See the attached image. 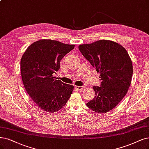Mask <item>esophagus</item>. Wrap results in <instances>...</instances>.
Returning a JSON list of instances; mask_svg holds the SVG:
<instances>
[{
	"label": "esophagus",
	"instance_id": "34e87169",
	"mask_svg": "<svg viewBox=\"0 0 149 149\" xmlns=\"http://www.w3.org/2000/svg\"><path fill=\"white\" fill-rule=\"evenodd\" d=\"M75 89H77V90H83V89L84 88V86H75Z\"/></svg>",
	"mask_w": 149,
	"mask_h": 149
}]
</instances>
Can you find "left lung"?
I'll return each instance as SVG.
<instances>
[{"mask_svg":"<svg viewBox=\"0 0 149 149\" xmlns=\"http://www.w3.org/2000/svg\"><path fill=\"white\" fill-rule=\"evenodd\" d=\"M79 49L100 72L102 80L101 86H93L95 96L87 106L100 113L112 111L126 95L131 83L133 68L127 51L109 40L83 44Z\"/></svg>","mask_w":149,"mask_h":149,"instance_id":"8db88e82","label":"left lung"}]
</instances>
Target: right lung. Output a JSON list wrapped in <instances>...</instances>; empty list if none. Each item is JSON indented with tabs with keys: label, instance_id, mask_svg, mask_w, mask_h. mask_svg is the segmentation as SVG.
<instances>
[{
	"label": "right lung",
	"instance_id": "1",
	"mask_svg": "<svg viewBox=\"0 0 149 149\" xmlns=\"http://www.w3.org/2000/svg\"><path fill=\"white\" fill-rule=\"evenodd\" d=\"M74 47L42 39L32 43L22 56L20 68L24 86L32 101L43 111H59L72 93V85L64 84L53 74L59 69L61 60Z\"/></svg>",
	"mask_w": 149,
	"mask_h": 149
}]
</instances>
